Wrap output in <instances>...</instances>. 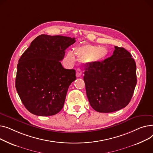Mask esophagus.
<instances>
[{
    "instance_id": "obj_1",
    "label": "esophagus",
    "mask_w": 153,
    "mask_h": 153,
    "mask_svg": "<svg viewBox=\"0 0 153 153\" xmlns=\"http://www.w3.org/2000/svg\"><path fill=\"white\" fill-rule=\"evenodd\" d=\"M82 70H81L79 68H77L76 69V76H77V77H79L81 75H82Z\"/></svg>"
}]
</instances>
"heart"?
<instances>
[{
	"instance_id": "heart-1",
	"label": "heart",
	"mask_w": 153,
	"mask_h": 153,
	"mask_svg": "<svg viewBox=\"0 0 153 153\" xmlns=\"http://www.w3.org/2000/svg\"><path fill=\"white\" fill-rule=\"evenodd\" d=\"M73 54L72 51H68L66 58L71 63L75 61V56L82 59L86 64H90L102 60L107 54V50L104 47H96L91 44H84L76 47L74 49Z\"/></svg>"
}]
</instances>
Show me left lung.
Listing matches in <instances>:
<instances>
[{"label": "left lung", "mask_w": 153, "mask_h": 153, "mask_svg": "<svg viewBox=\"0 0 153 153\" xmlns=\"http://www.w3.org/2000/svg\"><path fill=\"white\" fill-rule=\"evenodd\" d=\"M113 55L89 64L83 77L88 101L102 113L120 110L130 102L136 86V63L123 48L115 46Z\"/></svg>", "instance_id": "obj_1"}]
</instances>
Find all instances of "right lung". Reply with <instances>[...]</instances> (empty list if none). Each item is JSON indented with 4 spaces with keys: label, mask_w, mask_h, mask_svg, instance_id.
<instances>
[{
    "label": "right lung",
    "mask_w": 153,
    "mask_h": 153,
    "mask_svg": "<svg viewBox=\"0 0 153 153\" xmlns=\"http://www.w3.org/2000/svg\"><path fill=\"white\" fill-rule=\"evenodd\" d=\"M75 41L74 38L41 34L20 58L15 87L31 113L49 116L63 108L68 87L76 79V71L65 69L60 61L65 49Z\"/></svg>",
    "instance_id": "obj_1"
}]
</instances>
